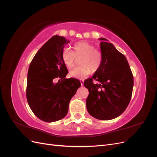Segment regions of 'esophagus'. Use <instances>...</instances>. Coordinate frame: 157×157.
Instances as JSON below:
<instances>
[{
	"label": "esophagus",
	"mask_w": 157,
	"mask_h": 157,
	"mask_svg": "<svg viewBox=\"0 0 157 157\" xmlns=\"http://www.w3.org/2000/svg\"><path fill=\"white\" fill-rule=\"evenodd\" d=\"M80 84H81V86H83V85H84V80H80Z\"/></svg>",
	"instance_id": "1"
}]
</instances>
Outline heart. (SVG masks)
I'll list each match as a JSON object with an SVG mask.
<instances>
[{
	"label": "heart",
	"instance_id": "obj_1",
	"mask_svg": "<svg viewBox=\"0 0 157 157\" xmlns=\"http://www.w3.org/2000/svg\"><path fill=\"white\" fill-rule=\"evenodd\" d=\"M80 57L78 67L70 71L71 77L81 79L90 73L97 71L102 63V54L100 51L95 49V46L86 41H79L73 45V52L64 49L61 52V59L67 69L75 65V58Z\"/></svg>",
	"mask_w": 157,
	"mask_h": 157
}]
</instances>
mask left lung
I'll return each instance as SVG.
<instances>
[{
	"label": "left lung",
	"mask_w": 157,
	"mask_h": 157,
	"mask_svg": "<svg viewBox=\"0 0 157 157\" xmlns=\"http://www.w3.org/2000/svg\"><path fill=\"white\" fill-rule=\"evenodd\" d=\"M102 63L93 77L84 80L89 91L86 108L99 120H111L120 116L129 104L134 77L126 57L107 40L100 38ZM94 81L99 82L95 84Z\"/></svg>",
	"instance_id": "obj_1"
}]
</instances>
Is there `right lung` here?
I'll return each mask as SVG.
<instances>
[{
  "mask_svg": "<svg viewBox=\"0 0 157 157\" xmlns=\"http://www.w3.org/2000/svg\"><path fill=\"white\" fill-rule=\"evenodd\" d=\"M69 42L55 35L36 52L27 73L26 96L33 113L47 122L59 121L67 115L69 104L80 86L78 79L65 78L68 73L61 52ZM56 78L60 80L55 83Z\"/></svg>",
  "mask_w": 157,
  "mask_h": 157,
  "instance_id": "add662e5",
  "label": "right lung"
}]
</instances>
